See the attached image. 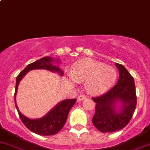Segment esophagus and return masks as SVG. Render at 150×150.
<instances>
[{
    "instance_id": "1",
    "label": "esophagus",
    "mask_w": 150,
    "mask_h": 150,
    "mask_svg": "<svg viewBox=\"0 0 150 150\" xmlns=\"http://www.w3.org/2000/svg\"><path fill=\"white\" fill-rule=\"evenodd\" d=\"M86 99V96H84V95H80V96H78V101H83Z\"/></svg>"
}]
</instances>
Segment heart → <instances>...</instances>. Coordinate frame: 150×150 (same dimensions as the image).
<instances>
[{"instance_id": "b5f03b06", "label": "heart", "mask_w": 150, "mask_h": 150, "mask_svg": "<svg viewBox=\"0 0 150 150\" xmlns=\"http://www.w3.org/2000/svg\"><path fill=\"white\" fill-rule=\"evenodd\" d=\"M72 81L86 83V89L92 95H99L108 91L115 83L117 72L114 68L99 62L86 59L73 64L70 72Z\"/></svg>"}]
</instances>
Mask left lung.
I'll use <instances>...</instances> for the list:
<instances>
[{
  "mask_svg": "<svg viewBox=\"0 0 150 150\" xmlns=\"http://www.w3.org/2000/svg\"><path fill=\"white\" fill-rule=\"evenodd\" d=\"M115 65L119 71L117 84L102 96L92 98L96 103L92 122L102 133L115 132L126 126L137 106L134 78L123 65ZM117 103L122 106L117 107Z\"/></svg>",
  "mask_w": 150,
  "mask_h": 150,
  "instance_id": "8db88e82",
  "label": "left lung"
}]
</instances>
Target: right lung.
<instances>
[{"label": "right lung", "mask_w": 150, "mask_h": 150, "mask_svg": "<svg viewBox=\"0 0 150 150\" xmlns=\"http://www.w3.org/2000/svg\"><path fill=\"white\" fill-rule=\"evenodd\" d=\"M54 62H59V59H52L49 57H45L38 61L28 64L16 77V87H15L14 102L16 108L19 113V117L24 125L32 132L41 136H51L57 134L64 127L67 119L68 114L74 104L76 102V99H65L58 103L51 110L43 117L38 119H30L22 115L18 109L16 104V96L17 93L18 86L21 80L30 70L37 69H44L53 72H58L62 76L64 72L57 65L52 64Z\"/></svg>", "instance_id": "right-lung-1"}]
</instances>
